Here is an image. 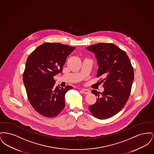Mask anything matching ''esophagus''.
I'll list each match as a JSON object with an SVG mask.
<instances>
[{
  "label": "esophagus",
  "mask_w": 154,
  "mask_h": 154,
  "mask_svg": "<svg viewBox=\"0 0 154 154\" xmlns=\"http://www.w3.org/2000/svg\"><path fill=\"white\" fill-rule=\"evenodd\" d=\"M81 91H82V92L84 94H89L90 93V91L88 90L87 89L82 88V89H81Z\"/></svg>",
  "instance_id": "obj_1"
}]
</instances>
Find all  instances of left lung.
<instances>
[{
	"label": "left lung",
	"instance_id": "8db88e82",
	"mask_svg": "<svg viewBox=\"0 0 154 154\" xmlns=\"http://www.w3.org/2000/svg\"><path fill=\"white\" fill-rule=\"evenodd\" d=\"M86 49L95 54L99 66L97 77H104L101 81L104 88L102 93L92 90L96 102L89 110L96 118L105 119L117 114L127 102L134 80L133 69L126 52L115 44L100 43Z\"/></svg>",
	"mask_w": 154,
	"mask_h": 154
}]
</instances>
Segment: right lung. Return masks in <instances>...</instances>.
<instances>
[{"instance_id":"obj_1","label":"right lung","mask_w":154,"mask_h":154,"mask_svg":"<svg viewBox=\"0 0 154 154\" xmlns=\"http://www.w3.org/2000/svg\"><path fill=\"white\" fill-rule=\"evenodd\" d=\"M75 48L59 43H45L26 60L23 81L28 97L34 109L44 117H56L65 107V94L73 87H55L54 77L62 72L67 57Z\"/></svg>"}]
</instances>
